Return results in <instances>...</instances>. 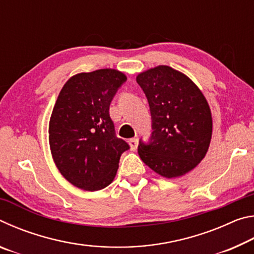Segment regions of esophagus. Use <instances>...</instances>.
<instances>
[{
  "mask_svg": "<svg viewBox=\"0 0 254 254\" xmlns=\"http://www.w3.org/2000/svg\"><path fill=\"white\" fill-rule=\"evenodd\" d=\"M128 144H130L132 151H135L136 148H137V139H135V137L130 139V140H128Z\"/></svg>",
  "mask_w": 254,
  "mask_h": 254,
  "instance_id": "obj_1",
  "label": "esophagus"
}]
</instances>
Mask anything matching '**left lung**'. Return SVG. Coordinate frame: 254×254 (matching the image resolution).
I'll return each instance as SVG.
<instances>
[{
  "mask_svg": "<svg viewBox=\"0 0 254 254\" xmlns=\"http://www.w3.org/2000/svg\"><path fill=\"white\" fill-rule=\"evenodd\" d=\"M151 114V134L140 139L142 161L167 178L194 169L207 152L212 115L198 87L182 72L158 66L136 77Z\"/></svg>",
  "mask_w": 254,
  "mask_h": 254,
  "instance_id": "left-lung-1",
  "label": "left lung"
}]
</instances>
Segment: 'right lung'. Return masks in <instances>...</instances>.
I'll return each mask as SVG.
<instances>
[{
    "label": "right lung",
    "instance_id": "obj_1",
    "mask_svg": "<svg viewBox=\"0 0 254 254\" xmlns=\"http://www.w3.org/2000/svg\"><path fill=\"white\" fill-rule=\"evenodd\" d=\"M126 81L122 72L100 69L71 77L59 93L49 123L50 149L60 173L76 187L109 186L130 149L110 117L111 102Z\"/></svg>",
    "mask_w": 254,
    "mask_h": 254
}]
</instances>
